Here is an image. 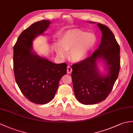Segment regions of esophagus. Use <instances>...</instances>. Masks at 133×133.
Here are the masks:
<instances>
[{
    "instance_id": "obj_1",
    "label": "esophagus",
    "mask_w": 133,
    "mask_h": 133,
    "mask_svg": "<svg viewBox=\"0 0 133 133\" xmlns=\"http://www.w3.org/2000/svg\"><path fill=\"white\" fill-rule=\"evenodd\" d=\"M72 71V68L70 66H68L67 68V72L68 74H71Z\"/></svg>"
}]
</instances>
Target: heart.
I'll list each match as a JSON object with an SVG mask.
<instances>
[{
  "mask_svg": "<svg viewBox=\"0 0 133 133\" xmlns=\"http://www.w3.org/2000/svg\"><path fill=\"white\" fill-rule=\"evenodd\" d=\"M96 37L94 33H87L81 29H74L64 33L55 44V50L60 57L67 56L70 50V58L75 62L84 60L96 43Z\"/></svg>",
  "mask_w": 133,
  "mask_h": 133,
  "instance_id": "heart-1",
  "label": "heart"
}]
</instances>
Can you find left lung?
<instances>
[{
    "mask_svg": "<svg viewBox=\"0 0 133 133\" xmlns=\"http://www.w3.org/2000/svg\"><path fill=\"white\" fill-rule=\"evenodd\" d=\"M97 25L103 34L99 48L91 56L71 66L74 94L76 99L85 105L105 100L120 70V48L115 35L105 25L98 23ZM100 58L106 62L109 70L108 76H102L98 73L96 62Z\"/></svg>",
    "mask_w": 133,
    "mask_h": 133,
    "instance_id": "left-lung-1",
    "label": "left lung"
}]
</instances>
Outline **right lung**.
I'll return each mask as SVG.
<instances>
[{"label": "right lung", "instance_id": "1", "mask_svg": "<svg viewBox=\"0 0 133 133\" xmlns=\"http://www.w3.org/2000/svg\"><path fill=\"white\" fill-rule=\"evenodd\" d=\"M50 21L33 23L18 36L14 46V71L21 92L33 103L45 104L53 99L59 82L67 72V64H55L32 52V41L49 27Z\"/></svg>", "mask_w": 133, "mask_h": 133}]
</instances>
